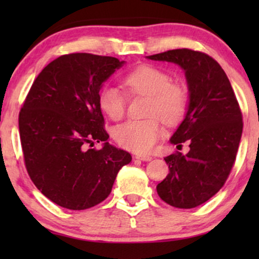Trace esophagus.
I'll use <instances>...</instances> for the list:
<instances>
[{
  "instance_id": "obj_1",
  "label": "esophagus",
  "mask_w": 259,
  "mask_h": 259,
  "mask_svg": "<svg viewBox=\"0 0 259 259\" xmlns=\"http://www.w3.org/2000/svg\"><path fill=\"white\" fill-rule=\"evenodd\" d=\"M136 159H139V160H141V161H150V160H152V157H150V155L138 154V155H136Z\"/></svg>"
}]
</instances>
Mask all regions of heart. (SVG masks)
<instances>
[{
  "label": "heart",
  "instance_id": "b5f03b06",
  "mask_svg": "<svg viewBox=\"0 0 259 259\" xmlns=\"http://www.w3.org/2000/svg\"><path fill=\"white\" fill-rule=\"evenodd\" d=\"M123 83L132 94L148 97L144 120H128L114 130V139L120 146L136 153H148L162 134L160 119L167 125L178 122L186 109V93L182 86L171 83V77L161 69L140 66L123 77ZM101 111L112 120L125 114L126 99L118 87L105 84L98 98ZM159 117L158 118L157 116Z\"/></svg>",
  "mask_w": 259,
  "mask_h": 259
}]
</instances>
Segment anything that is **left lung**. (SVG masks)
<instances>
[{"label": "left lung", "instance_id": "obj_1", "mask_svg": "<svg viewBox=\"0 0 259 259\" xmlns=\"http://www.w3.org/2000/svg\"><path fill=\"white\" fill-rule=\"evenodd\" d=\"M146 58L178 65L189 90L186 114L169 143L182 147L187 141L190 151L165 158L169 172L157 192L171 206H199L228 179L242 138V112L228 76L211 56L183 48Z\"/></svg>", "mask_w": 259, "mask_h": 259}]
</instances>
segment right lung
Wrapping results in <instances>:
<instances>
[{
    "mask_svg": "<svg viewBox=\"0 0 259 259\" xmlns=\"http://www.w3.org/2000/svg\"><path fill=\"white\" fill-rule=\"evenodd\" d=\"M125 61L87 53L62 55L35 79L19 116L24 162L41 193L69 210H86L111 193L128 152L108 143L98 98ZM103 141L100 150L88 146Z\"/></svg>",
    "mask_w": 259,
    "mask_h": 259,
    "instance_id": "right-lung-1",
    "label": "right lung"
}]
</instances>
